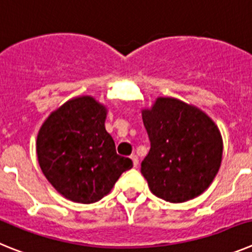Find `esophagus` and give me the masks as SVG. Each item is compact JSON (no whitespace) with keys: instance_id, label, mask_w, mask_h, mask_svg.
Listing matches in <instances>:
<instances>
[{"instance_id":"34e87169","label":"esophagus","mask_w":252,"mask_h":252,"mask_svg":"<svg viewBox=\"0 0 252 252\" xmlns=\"http://www.w3.org/2000/svg\"><path fill=\"white\" fill-rule=\"evenodd\" d=\"M131 160H132V164L135 168H137V165H139V158L136 157V155H131Z\"/></svg>"}]
</instances>
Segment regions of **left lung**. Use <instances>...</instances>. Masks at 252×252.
I'll list each match as a JSON object with an SVG mask.
<instances>
[{
  "mask_svg": "<svg viewBox=\"0 0 252 252\" xmlns=\"http://www.w3.org/2000/svg\"><path fill=\"white\" fill-rule=\"evenodd\" d=\"M141 113L151 144L141 174L151 193L170 203L201 195L221 166L217 125L198 107L173 97H158Z\"/></svg>",
  "mask_w": 252,
  "mask_h": 252,
  "instance_id": "1",
  "label": "left lung"
}]
</instances>
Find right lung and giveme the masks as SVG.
<instances>
[{
	"instance_id": "right-lung-1",
	"label": "right lung",
	"mask_w": 252,
	"mask_h": 252,
	"mask_svg": "<svg viewBox=\"0 0 252 252\" xmlns=\"http://www.w3.org/2000/svg\"><path fill=\"white\" fill-rule=\"evenodd\" d=\"M106 117L104 104L92 95H79L53 111L40 127L39 165L49 183L69 201H99L132 168L131 159L116 153L104 127Z\"/></svg>"
}]
</instances>
